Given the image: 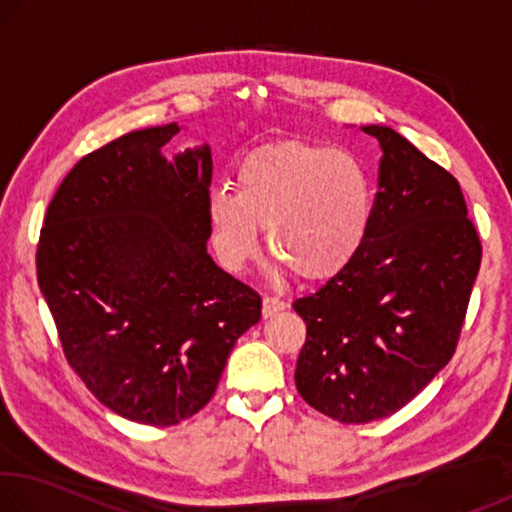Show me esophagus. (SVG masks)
Wrapping results in <instances>:
<instances>
[{"label": "esophagus", "instance_id": "1", "mask_svg": "<svg viewBox=\"0 0 512 512\" xmlns=\"http://www.w3.org/2000/svg\"><path fill=\"white\" fill-rule=\"evenodd\" d=\"M287 309V302H284L282 298L277 296H266L264 302H262V314L264 318H271L275 314H280V311Z\"/></svg>", "mask_w": 512, "mask_h": 512}]
</instances>
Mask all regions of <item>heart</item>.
Wrapping results in <instances>:
<instances>
[{
  "mask_svg": "<svg viewBox=\"0 0 512 512\" xmlns=\"http://www.w3.org/2000/svg\"><path fill=\"white\" fill-rule=\"evenodd\" d=\"M205 210L216 257L228 271L241 273L259 257V225L275 259L302 280H325L368 235L372 183L348 151L271 144L239 164L237 194L214 187Z\"/></svg>",
  "mask_w": 512,
  "mask_h": 512,
  "instance_id": "1",
  "label": "heart"
}]
</instances>
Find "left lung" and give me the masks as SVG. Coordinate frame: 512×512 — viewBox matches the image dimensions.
Here are the masks:
<instances>
[{"label": "left lung", "mask_w": 512, "mask_h": 512, "mask_svg": "<svg viewBox=\"0 0 512 512\" xmlns=\"http://www.w3.org/2000/svg\"><path fill=\"white\" fill-rule=\"evenodd\" d=\"M368 235L341 271L293 302L307 323L296 386L345 424L388 418L456 350L481 241L458 180L388 126Z\"/></svg>", "instance_id": "1"}]
</instances>
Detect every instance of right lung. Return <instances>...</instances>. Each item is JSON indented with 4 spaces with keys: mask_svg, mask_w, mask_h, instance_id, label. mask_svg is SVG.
<instances>
[{
    "mask_svg": "<svg viewBox=\"0 0 512 512\" xmlns=\"http://www.w3.org/2000/svg\"><path fill=\"white\" fill-rule=\"evenodd\" d=\"M178 131H133L76 162L36 255L69 366L110 411L151 427L201 411L262 318L259 293L207 253L210 146L162 155Z\"/></svg>",
    "mask_w": 512,
    "mask_h": 512,
    "instance_id": "1",
    "label": "right lung"
}]
</instances>
